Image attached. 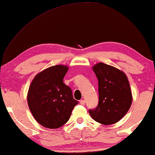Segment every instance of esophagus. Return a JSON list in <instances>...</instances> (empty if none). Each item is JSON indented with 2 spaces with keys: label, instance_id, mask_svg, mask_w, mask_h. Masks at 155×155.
<instances>
[{
  "label": "esophagus",
  "instance_id": "esophagus-1",
  "mask_svg": "<svg viewBox=\"0 0 155 155\" xmlns=\"http://www.w3.org/2000/svg\"><path fill=\"white\" fill-rule=\"evenodd\" d=\"M80 104H81V105H84V104H86V102H85L84 100H80Z\"/></svg>",
  "mask_w": 155,
  "mask_h": 155
}]
</instances>
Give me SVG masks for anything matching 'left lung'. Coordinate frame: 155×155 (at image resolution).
<instances>
[{"label":"left lung","instance_id":"obj_1","mask_svg":"<svg viewBox=\"0 0 155 155\" xmlns=\"http://www.w3.org/2000/svg\"><path fill=\"white\" fill-rule=\"evenodd\" d=\"M93 70L98 80V105L89 110L91 117L103 125L118 122L131 106L133 96L126 74L111 65L99 62Z\"/></svg>","mask_w":155,"mask_h":155}]
</instances>
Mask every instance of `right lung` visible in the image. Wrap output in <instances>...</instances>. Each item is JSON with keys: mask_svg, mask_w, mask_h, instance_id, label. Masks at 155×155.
<instances>
[{"mask_svg": "<svg viewBox=\"0 0 155 155\" xmlns=\"http://www.w3.org/2000/svg\"><path fill=\"white\" fill-rule=\"evenodd\" d=\"M69 69L67 65L50 67L35 76L27 93L29 110L36 121L45 128L55 129L68 121L78 103L63 82Z\"/></svg>", "mask_w": 155, "mask_h": 155, "instance_id": "obj_1", "label": "right lung"}]
</instances>
